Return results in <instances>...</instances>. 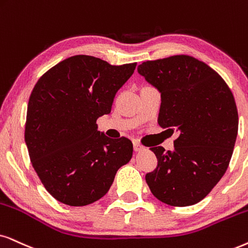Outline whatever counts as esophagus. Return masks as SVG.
<instances>
[{"instance_id": "34e87169", "label": "esophagus", "mask_w": 248, "mask_h": 248, "mask_svg": "<svg viewBox=\"0 0 248 248\" xmlns=\"http://www.w3.org/2000/svg\"><path fill=\"white\" fill-rule=\"evenodd\" d=\"M134 150L136 152H140V151H142V150H144V147H143V145H140L139 142H134Z\"/></svg>"}]
</instances>
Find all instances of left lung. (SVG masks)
<instances>
[{"mask_svg": "<svg viewBox=\"0 0 248 248\" xmlns=\"http://www.w3.org/2000/svg\"><path fill=\"white\" fill-rule=\"evenodd\" d=\"M139 73L161 95L158 122L178 131L173 151L151 147L158 167L146 174L153 196L184 207L205 198L227 171L238 133V112L224 80L186 55L147 61Z\"/></svg>", "mask_w": 248, "mask_h": 248, "instance_id": "left-lung-1", "label": "left lung"}]
</instances>
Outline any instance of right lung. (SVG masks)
<instances>
[{
  "label": "right lung",
  "mask_w": 248,
  "mask_h": 248,
  "mask_svg": "<svg viewBox=\"0 0 248 248\" xmlns=\"http://www.w3.org/2000/svg\"><path fill=\"white\" fill-rule=\"evenodd\" d=\"M136 62L113 66L93 56L65 59L42 75L31 93L25 142L46 191L65 205L104 197L133 156L126 137L112 140L96 120L111 112L115 93Z\"/></svg>",
  "instance_id": "add662e5"
}]
</instances>
